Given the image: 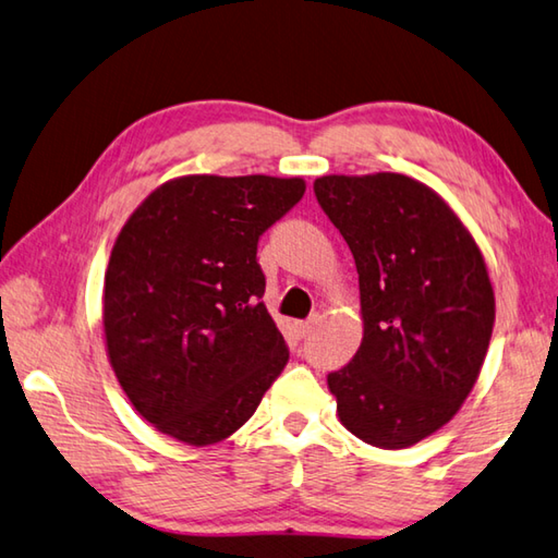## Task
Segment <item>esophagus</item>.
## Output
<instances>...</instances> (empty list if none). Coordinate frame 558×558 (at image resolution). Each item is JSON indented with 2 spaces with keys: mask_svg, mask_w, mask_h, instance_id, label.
Returning <instances> with one entry per match:
<instances>
[{
  "mask_svg": "<svg viewBox=\"0 0 558 558\" xmlns=\"http://www.w3.org/2000/svg\"><path fill=\"white\" fill-rule=\"evenodd\" d=\"M314 324H317V314H314V317H310V319H305V322H298V331L302 333V337H307V333L314 329Z\"/></svg>",
  "mask_w": 558,
  "mask_h": 558,
  "instance_id": "obj_1",
  "label": "esophagus"
}]
</instances>
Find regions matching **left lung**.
Listing matches in <instances>:
<instances>
[{
	"label": "left lung",
	"mask_w": 558,
	"mask_h": 558,
	"mask_svg": "<svg viewBox=\"0 0 558 558\" xmlns=\"http://www.w3.org/2000/svg\"><path fill=\"white\" fill-rule=\"evenodd\" d=\"M314 195L361 288L363 341L327 376L339 420L373 447H412L453 417L481 373L495 322L483 256L447 202L408 175H324Z\"/></svg>",
	"instance_id": "obj_1"
}]
</instances>
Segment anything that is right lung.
I'll list each match as a JSON object with an SVG mask.
<instances>
[{"instance_id": "1", "label": "right lung", "mask_w": 558, "mask_h": 558, "mask_svg": "<svg viewBox=\"0 0 558 558\" xmlns=\"http://www.w3.org/2000/svg\"><path fill=\"white\" fill-rule=\"evenodd\" d=\"M300 178L187 175L141 202L111 251L105 333L131 404L192 447L251 420L290 359L256 251Z\"/></svg>"}]
</instances>
